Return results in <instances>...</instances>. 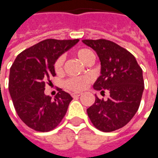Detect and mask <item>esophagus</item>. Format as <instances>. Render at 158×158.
I'll return each mask as SVG.
<instances>
[{
  "mask_svg": "<svg viewBox=\"0 0 158 158\" xmlns=\"http://www.w3.org/2000/svg\"><path fill=\"white\" fill-rule=\"evenodd\" d=\"M82 95V93L81 92H73L72 94H71V96H72V97H79V96H80Z\"/></svg>",
  "mask_w": 158,
  "mask_h": 158,
  "instance_id": "34e87169",
  "label": "esophagus"
}]
</instances>
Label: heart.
Here are the masks:
<instances>
[{
    "label": "heart",
    "instance_id": "b5f03b06",
    "mask_svg": "<svg viewBox=\"0 0 158 158\" xmlns=\"http://www.w3.org/2000/svg\"><path fill=\"white\" fill-rule=\"evenodd\" d=\"M76 55L78 58L84 63L87 64L90 60H95V55L90 50L86 48L79 49L76 52ZM64 63V56H60L56 60L54 63V70L56 73H61L62 72V67ZM91 81V79L88 76H83V77H76L68 79L65 83L66 88L73 91H79L85 89L88 86Z\"/></svg>",
    "mask_w": 158,
    "mask_h": 158
}]
</instances>
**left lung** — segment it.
Masks as SVG:
<instances>
[{
    "label": "left lung",
    "mask_w": 158,
    "mask_h": 158,
    "mask_svg": "<svg viewBox=\"0 0 158 158\" xmlns=\"http://www.w3.org/2000/svg\"><path fill=\"white\" fill-rule=\"evenodd\" d=\"M96 52L101 62V75L94 89L110 92L107 100L99 99L87 109L93 125L103 132L125 126L139 109L143 90L142 69L126 49L107 40H83Z\"/></svg>",
    "instance_id": "1"
}]
</instances>
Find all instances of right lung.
<instances>
[{
    "mask_svg": "<svg viewBox=\"0 0 158 158\" xmlns=\"http://www.w3.org/2000/svg\"><path fill=\"white\" fill-rule=\"evenodd\" d=\"M79 40L47 39L26 49L10 69L9 92L18 115L39 132L55 129L65 116L72 96L58 89L55 98L45 96L46 83L56 75L54 63Z\"/></svg>",
    "mask_w": 158,
    "mask_h": 158,
    "instance_id": "obj_1",
    "label": "right lung"
}]
</instances>
